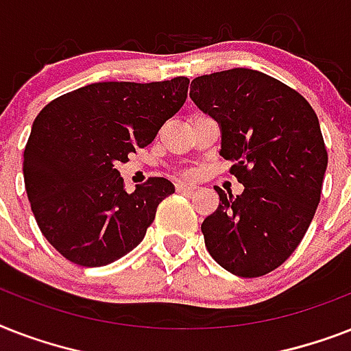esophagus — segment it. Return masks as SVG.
Segmentation results:
<instances>
[{"label": "esophagus", "instance_id": "1", "mask_svg": "<svg viewBox=\"0 0 351 351\" xmlns=\"http://www.w3.org/2000/svg\"><path fill=\"white\" fill-rule=\"evenodd\" d=\"M195 189H197V187L191 186V184H184V182H178V184H176V191L178 193H193Z\"/></svg>", "mask_w": 351, "mask_h": 351}]
</instances>
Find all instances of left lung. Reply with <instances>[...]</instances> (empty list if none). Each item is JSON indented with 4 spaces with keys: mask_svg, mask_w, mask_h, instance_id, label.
Listing matches in <instances>:
<instances>
[{
    "mask_svg": "<svg viewBox=\"0 0 351 351\" xmlns=\"http://www.w3.org/2000/svg\"><path fill=\"white\" fill-rule=\"evenodd\" d=\"M191 100L219 121L220 154L244 186L202 222L209 255L239 277H262L288 258L321 200L328 153L319 118L297 90L253 69L204 74Z\"/></svg>",
    "mask_w": 351,
    "mask_h": 351,
    "instance_id": "obj_1",
    "label": "left lung"
}]
</instances>
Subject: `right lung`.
Segmentation results:
<instances>
[{
	"mask_svg": "<svg viewBox=\"0 0 351 351\" xmlns=\"http://www.w3.org/2000/svg\"><path fill=\"white\" fill-rule=\"evenodd\" d=\"M187 85L186 76L90 84L36 117L23 153L25 189L41 233L67 261L107 266L142 242L175 186L154 176L127 193L114 165L153 142L184 106Z\"/></svg>",
	"mask_w": 351,
	"mask_h": 351,
	"instance_id": "right-lung-1",
	"label": "right lung"
}]
</instances>
